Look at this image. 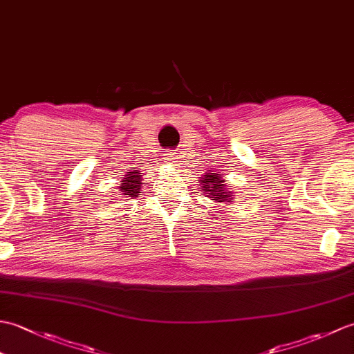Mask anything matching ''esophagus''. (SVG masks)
<instances>
[{
	"label": "esophagus",
	"mask_w": 354,
	"mask_h": 354,
	"mask_svg": "<svg viewBox=\"0 0 354 354\" xmlns=\"http://www.w3.org/2000/svg\"><path fill=\"white\" fill-rule=\"evenodd\" d=\"M164 160L169 162H175L178 160V155H176V152H167L164 155Z\"/></svg>",
	"instance_id": "1"
}]
</instances>
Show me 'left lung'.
Here are the masks:
<instances>
[{"label":"left lung","mask_w":354,"mask_h":354,"mask_svg":"<svg viewBox=\"0 0 354 354\" xmlns=\"http://www.w3.org/2000/svg\"><path fill=\"white\" fill-rule=\"evenodd\" d=\"M202 185H204V192L207 196H212L214 198L213 201L217 202H228L231 201V193L228 190H225V185L223 179L221 176L214 175V173H207L204 175V178L201 179Z\"/></svg>","instance_id":"left-lung-1"}]
</instances>
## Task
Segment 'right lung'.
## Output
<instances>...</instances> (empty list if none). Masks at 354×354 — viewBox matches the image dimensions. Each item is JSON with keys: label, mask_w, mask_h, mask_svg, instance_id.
Wrapping results in <instances>:
<instances>
[{"label": "right lung", "mask_w": 354, "mask_h": 354, "mask_svg": "<svg viewBox=\"0 0 354 354\" xmlns=\"http://www.w3.org/2000/svg\"><path fill=\"white\" fill-rule=\"evenodd\" d=\"M141 189V173L140 171H127L126 178L122 181L120 185V190H122L123 196L129 198H137Z\"/></svg>", "instance_id": "1"}]
</instances>
